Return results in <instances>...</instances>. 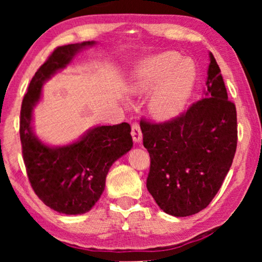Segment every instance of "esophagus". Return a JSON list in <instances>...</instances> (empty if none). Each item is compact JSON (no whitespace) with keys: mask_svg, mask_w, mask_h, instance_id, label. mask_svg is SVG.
I'll return each mask as SVG.
<instances>
[{"mask_svg":"<svg viewBox=\"0 0 262 262\" xmlns=\"http://www.w3.org/2000/svg\"><path fill=\"white\" fill-rule=\"evenodd\" d=\"M131 135H132V138H134V142L135 143H141L142 142L143 136H142L141 127H139V124H137V123L132 124Z\"/></svg>","mask_w":262,"mask_h":262,"instance_id":"1","label":"esophagus"}]
</instances>
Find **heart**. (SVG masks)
<instances>
[{"label":"heart","mask_w":262,"mask_h":262,"mask_svg":"<svg viewBox=\"0 0 262 262\" xmlns=\"http://www.w3.org/2000/svg\"><path fill=\"white\" fill-rule=\"evenodd\" d=\"M195 73L181 55L164 51L149 57L130 83L132 93L148 94V112L160 121L180 116L191 98Z\"/></svg>","instance_id":"b5f03b06"}]
</instances>
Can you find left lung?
Segmentation results:
<instances>
[{
	"label": "left lung",
	"mask_w": 262,
	"mask_h": 262,
	"mask_svg": "<svg viewBox=\"0 0 262 262\" xmlns=\"http://www.w3.org/2000/svg\"><path fill=\"white\" fill-rule=\"evenodd\" d=\"M206 88L187 112L164 124L141 120L150 155L146 188L164 212L187 217L205 209L220 191L237 145L236 107L209 53Z\"/></svg>",
	"instance_id": "left-lung-1"
}]
</instances>
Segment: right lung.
I'll return each mask as SVG.
<instances>
[{
    "label": "right lung",
    "instance_id": "right-lung-1",
    "mask_svg": "<svg viewBox=\"0 0 262 262\" xmlns=\"http://www.w3.org/2000/svg\"><path fill=\"white\" fill-rule=\"evenodd\" d=\"M95 44L92 40L57 48L32 78L21 106L20 139L28 179L39 199L59 213L88 212L105 189L111 166L134 146L127 123L98 125L76 141L57 146L34 134L33 110L41 99L42 85L78 52Z\"/></svg>",
    "mask_w": 262,
    "mask_h": 262
}]
</instances>
